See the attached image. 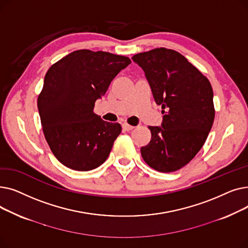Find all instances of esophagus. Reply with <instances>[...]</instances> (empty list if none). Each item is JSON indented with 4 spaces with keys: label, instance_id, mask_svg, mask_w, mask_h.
Instances as JSON below:
<instances>
[{
    "label": "esophagus",
    "instance_id": "esophagus-1",
    "mask_svg": "<svg viewBox=\"0 0 248 248\" xmlns=\"http://www.w3.org/2000/svg\"><path fill=\"white\" fill-rule=\"evenodd\" d=\"M134 127H135L134 125H131V124H126V123H124V124H123V128L124 129V131H131V129H133Z\"/></svg>",
    "mask_w": 248,
    "mask_h": 248
}]
</instances>
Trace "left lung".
I'll return each instance as SVG.
<instances>
[{
  "label": "left lung",
  "instance_id": "8db88e82",
  "mask_svg": "<svg viewBox=\"0 0 248 248\" xmlns=\"http://www.w3.org/2000/svg\"><path fill=\"white\" fill-rule=\"evenodd\" d=\"M133 60L145 71L155 103L162 106V126H149L152 139L140 148L155 171L171 173L186 166L203 147L215 109L208 78L179 52L164 47L141 52Z\"/></svg>",
  "mask_w": 248,
  "mask_h": 248
}]
</instances>
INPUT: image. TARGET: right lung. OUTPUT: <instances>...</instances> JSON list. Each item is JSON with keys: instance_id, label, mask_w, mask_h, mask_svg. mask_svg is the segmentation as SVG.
<instances>
[{"instance_id": "1", "label": "right lung", "mask_w": 248, "mask_h": 248, "mask_svg": "<svg viewBox=\"0 0 248 248\" xmlns=\"http://www.w3.org/2000/svg\"><path fill=\"white\" fill-rule=\"evenodd\" d=\"M109 52L76 50L48 69L37 106L43 133L56 159L75 171H90L106 162L120 124L93 112L122 69L131 63Z\"/></svg>"}]
</instances>
